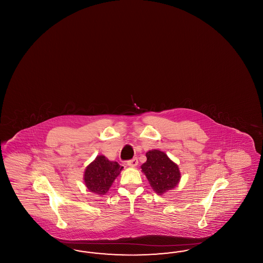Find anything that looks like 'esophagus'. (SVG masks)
Masks as SVG:
<instances>
[{"label":"esophagus","mask_w":263,"mask_h":263,"mask_svg":"<svg viewBox=\"0 0 263 263\" xmlns=\"http://www.w3.org/2000/svg\"><path fill=\"white\" fill-rule=\"evenodd\" d=\"M127 164H128L129 166H131V167H135V166H137L138 160L136 158H134V159H132V160H129V161L127 162Z\"/></svg>","instance_id":"34e87169"}]
</instances>
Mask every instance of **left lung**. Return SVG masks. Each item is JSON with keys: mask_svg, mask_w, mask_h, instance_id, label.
<instances>
[{"mask_svg": "<svg viewBox=\"0 0 263 263\" xmlns=\"http://www.w3.org/2000/svg\"><path fill=\"white\" fill-rule=\"evenodd\" d=\"M146 157L147 162L141 165V168L147 176L153 190L162 195L174 189L180 180V172L177 164L162 151H149Z\"/></svg>", "mask_w": 263, "mask_h": 263, "instance_id": "8db88e82", "label": "left lung"}]
</instances>
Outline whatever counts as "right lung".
Listing matches in <instances>:
<instances>
[{"instance_id": "1", "label": "right lung", "mask_w": 263, "mask_h": 263, "mask_svg": "<svg viewBox=\"0 0 263 263\" xmlns=\"http://www.w3.org/2000/svg\"><path fill=\"white\" fill-rule=\"evenodd\" d=\"M122 167L117 162H111L104 156H98L87 166L84 175L85 184L88 191L100 196L107 193Z\"/></svg>"}]
</instances>
